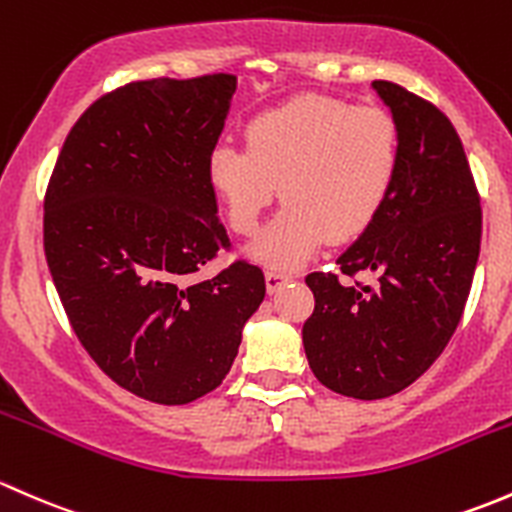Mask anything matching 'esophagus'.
<instances>
[{
	"label": "esophagus",
	"instance_id": "34e87169",
	"mask_svg": "<svg viewBox=\"0 0 512 512\" xmlns=\"http://www.w3.org/2000/svg\"><path fill=\"white\" fill-rule=\"evenodd\" d=\"M293 278L295 276H293L291 271H281V268H268V271H266V288H268V293L281 291V288L286 286V283H291Z\"/></svg>",
	"mask_w": 512,
	"mask_h": 512
}]
</instances>
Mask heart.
<instances>
[{
  "mask_svg": "<svg viewBox=\"0 0 512 512\" xmlns=\"http://www.w3.org/2000/svg\"><path fill=\"white\" fill-rule=\"evenodd\" d=\"M399 170V130L377 105L298 96L258 113L246 147L221 140L207 179L226 221L251 236L278 197L288 202L251 246V256L295 268L325 241H352L382 212Z\"/></svg>",
  "mask_w": 512,
  "mask_h": 512,
  "instance_id": "obj_1",
  "label": "heart"
}]
</instances>
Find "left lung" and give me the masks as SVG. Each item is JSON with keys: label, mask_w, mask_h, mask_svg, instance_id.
Returning a JSON list of instances; mask_svg holds the SVG:
<instances>
[{"label": "left lung", "mask_w": 512, "mask_h": 512, "mask_svg": "<svg viewBox=\"0 0 512 512\" xmlns=\"http://www.w3.org/2000/svg\"><path fill=\"white\" fill-rule=\"evenodd\" d=\"M372 88L399 130V170L382 212L337 266L377 283L305 278L315 310L303 325L320 384L355 399H384L416 382L449 345L481 251V199L461 138L429 100L389 81Z\"/></svg>", "instance_id": "8db88e82"}]
</instances>
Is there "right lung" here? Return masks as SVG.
<instances>
[{
    "label": "right lung",
    "mask_w": 512,
    "mask_h": 512,
    "mask_svg": "<svg viewBox=\"0 0 512 512\" xmlns=\"http://www.w3.org/2000/svg\"><path fill=\"white\" fill-rule=\"evenodd\" d=\"M236 76L152 78L98 98L61 147L44 199V251L96 365L155 404L217 389L266 295L258 266L192 273L229 246L207 157Z\"/></svg>",
    "instance_id": "right-lung-1"
}]
</instances>
